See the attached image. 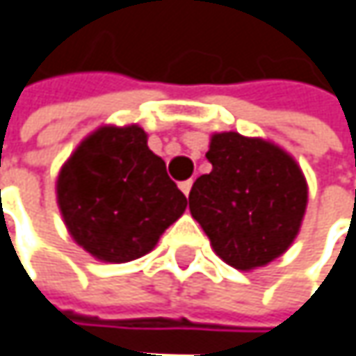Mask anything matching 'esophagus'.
<instances>
[{
    "label": "esophagus",
    "instance_id": "34e87169",
    "mask_svg": "<svg viewBox=\"0 0 356 356\" xmlns=\"http://www.w3.org/2000/svg\"><path fill=\"white\" fill-rule=\"evenodd\" d=\"M191 185H193V181H191V179H187V181L179 183V187H181V191H183L185 195H189V191H191Z\"/></svg>",
    "mask_w": 356,
    "mask_h": 356
}]
</instances>
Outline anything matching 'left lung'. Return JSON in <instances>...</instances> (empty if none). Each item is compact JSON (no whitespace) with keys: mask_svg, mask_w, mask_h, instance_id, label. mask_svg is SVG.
I'll return each instance as SVG.
<instances>
[{"mask_svg":"<svg viewBox=\"0 0 356 356\" xmlns=\"http://www.w3.org/2000/svg\"><path fill=\"white\" fill-rule=\"evenodd\" d=\"M208 175L195 179L189 211L216 254L238 271L265 267L296 241L307 183L291 154L263 138L220 132L206 152Z\"/></svg>","mask_w":356,"mask_h":356,"instance_id":"8db88e82","label":"left lung"}]
</instances>
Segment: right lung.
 I'll return each instance as SVG.
<instances>
[{
  "label": "right lung",
  "mask_w": 356,
  "mask_h": 356,
  "mask_svg": "<svg viewBox=\"0 0 356 356\" xmlns=\"http://www.w3.org/2000/svg\"><path fill=\"white\" fill-rule=\"evenodd\" d=\"M56 200L73 241L104 263L145 257L187 208L136 124L89 134L63 165Z\"/></svg>",
  "instance_id": "obj_1"
}]
</instances>
